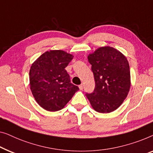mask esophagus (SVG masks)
<instances>
[{"label": "esophagus", "mask_w": 153, "mask_h": 153, "mask_svg": "<svg viewBox=\"0 0 153 153\" xmlns=\"http://www.w3.org/2000/svg\"><path fill=\"white\" fill-rule=\"evenodd\" d=\"M79 89H80V90H82L83 89L84 85H82H82H79Z\"/></svg>", "instance_id": "esophagus-1"}]
</instances>
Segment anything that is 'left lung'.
Segmentation results:
<instances>
[{
    "mask_svg": "<svg viewBox=\"0 0 153 153\" xmlns=\"http://www.w3.org/2000/svg\"><path fill=\"white\" fill-rule=\"evenodd\" d=\"M95 79V89L87 94L91 107L100 113H109L120 106L131 85L130 66L126 56L110 46L98 48L88 55Z\"/></svg>",
    "mask_w": 153,
    "mask_h": 153,
    "instance_id": "obj_1",
    "label": "left lung"
}]
</instances>
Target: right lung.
<instances>
[{
    "label": "right lung",
    "mask_w": 153,
    "mask_h": 153,
    "mask_svg": "<svg viewBox=\"0 0 153 153\" xmlns=\"http://www.w3.org/2000/svg\"><path fill=\"white\" fill-rule=\"evenodd\" d=\"M74 56L62 50L46 51L38 57L30 70V85L36 102L49 111L63 109L79 90L71 83L65 70Z\"/></svg>",
    "instance_id": "right-lung-1"
}]
</instances>
